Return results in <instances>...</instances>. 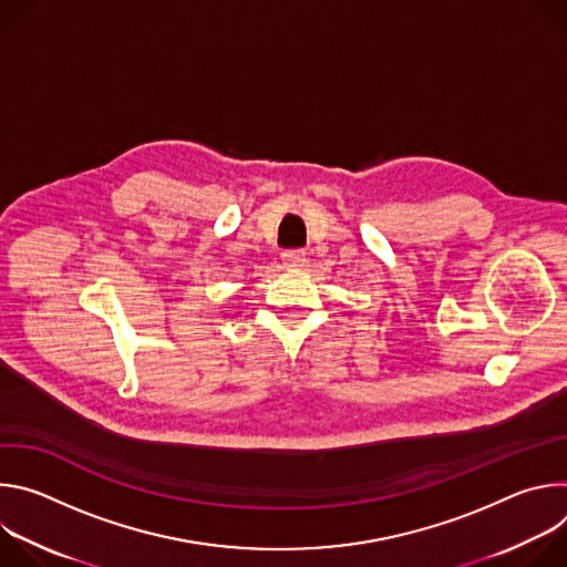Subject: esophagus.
<instances>
[{
    "label": "esophagus",
    "mask_w": 567,
    "mask_h": 567,
    "mask_svg": "<svg viewBox=\"0 0 567 567\" xmlns=\"http://www.w3.org/2000/svg\"><path fill=\"white\" fill-rule=\"evenodd\" d=\"M302 262H305V251H300V249H291V251L282 254V265L289 269L302 267Z\"/></svg>",
    "instance_id": "34e87169"
}]
</instances>
